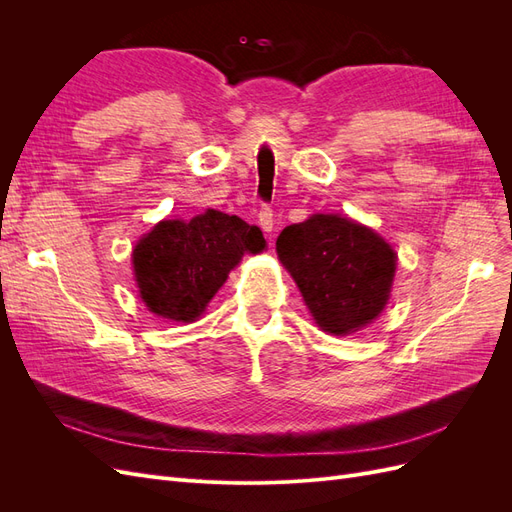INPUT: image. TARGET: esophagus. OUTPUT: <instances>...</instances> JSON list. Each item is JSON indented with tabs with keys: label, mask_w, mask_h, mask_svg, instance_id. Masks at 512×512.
Here are the masks:
<instances>
[{
	"label": "esophagus",
	"mask_w": 512,
	"mask_h": 512,
	"mask_svg": "<svg viewBox=\"0 0 512 512\" xmlns=\"http://www.w3.org/2000/svg\"><path fill=\"white\" fill-rule=\"evenodd\" d=\"M258 224H260V228L265 230V232H271V230H273L275 220H273V211H271L269 205H262V207H260V211H258Z\"/></svg>",
	"instance_id": "esophagus-1"
}]
</instances>
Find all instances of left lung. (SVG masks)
<instances>
[{
	"label": "left lung",
	"mask_w": 512,
	"mask_h": 512,
	"mask_svg": "<svg viewBox=\"0 0 512 512\" xmlns=\"http://www.w3.org/2000/svg\"><path fill=\"white\" fill-rule=\"evenodd\" d=\"M275 247L322 331H359L389 301L395 252L374 230L318 213L286 226Z\"/></svg>",
	"instance_id": "8db88e82"
}]
</instances>
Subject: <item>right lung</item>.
Wrapping results in <instances>:
<instances>
[{"instance_id": "add662e5", "label": "right lung", "mask_w": 512, "mask_h": 512, "mask_svg": "<svg viewBox=\"0 0 512 512\" xmlns=\"http://www.w3.org/2000/svg\"><path fill=\"white\" fill-rule=\"evenodd\" d=\"M265 250V237L237 215L205 211L190 222L164 220L132 254L141 297L153 314L192 322L205 312L245 252Z\"/></svg>"}]
</instances>
